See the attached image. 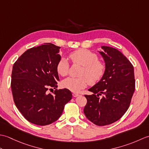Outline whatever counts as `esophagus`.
Here are the masks:
<instances>
[{
  "mask_svg": "<svg viewBox=\"0 0 149 149\" xmlns=\"http://www.w3.org/2000/svg\"><path fill=\"white\" fill-rule=\"evenodd\" d=\"M73 97H79L80 95L79 94H78V93H73Z\"/></svg>",
  "mask_w": 149,
  "mask_h": 149,
  "instance_id": "1",
  "label": "esophagus"
}]
</instances>
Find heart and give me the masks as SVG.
I'll return each instance as SVG.
<instances>
[{"mask_svg":"<svg viewBox=\"0 0 149 149\" xmlns=\"http://www.w3.org/2000/svg\"><path fill=\"white\" fill-rule=\"evenodd\" d=\"M69 58L73 64L83 66L79 72V77H68L61 83L62 86L73 92H78L89 84L94 85L99 82L106 72V65L99 59L95 53L87 49H79L71 52ZM70 64L65 58L60 59L56 65V70L61 76L68 74Z\"/></svg>","mask_w":149,"mask_h":149,"instance_id":"b5f03b06","label":"heart"}]
</instances>
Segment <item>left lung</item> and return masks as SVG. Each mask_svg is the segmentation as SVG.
<instances>
[{
    "label": "left lung",
    "instance_id": "1",
    "mask_svg": "<svg viewBox=\"0 0 149 149\" xmlns=\"http://www.w3.org/2000/svg\"><path fill=\"white\" fill-rule=\"evenodd\" d=\"M100 52L106 63V72L99 83L89 89L93 94L87 99L84 113L86 118L99 126L109 125L124 115L135 90L134 67L119 50L102 46ZM99 96H102L99 97Z\"/></svg>",
    "mask_w": 149,
    "mask_h": 149
}]
</instances>
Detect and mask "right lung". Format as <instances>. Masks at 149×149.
Returning a JSON list of instances; mask_svg holds the SVG:
<instances>
[{
  "label": "right lung",
  "mask_w": 149,
  "mask_h": 149,
  "mask_svg": "<svg viewBox=\"0 0 149 149\" xmlns=\"http://www.w3.org/2000/svg\"><path fill=\"white\" fill-rule=\"evenodd\" d=\"M59 49L52 43L33 47L13 66L11 87L14 102L24 118L34 124L43 126L54 122L72 99V92L66 88L48 93L52 87L58 88Z\"/></svg>",
  "instance_id": "right-lung-1"
}]
</instances>
